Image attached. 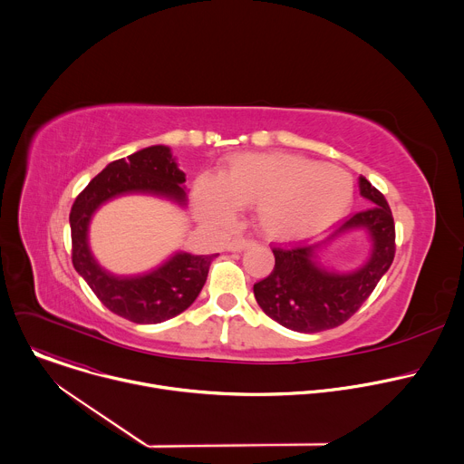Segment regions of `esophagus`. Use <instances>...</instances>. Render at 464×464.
<instances>
[{"label": "esophagus", "mask_w": 464, "mask_h": 464, "mask_svg": "<svg viewBox=\"0 0 464 464\" xmlns=\"http://www.w3.org/2000/svg\"><path fill=\"white\" fill-rule=\"evenodd\" d=\"M253 244H255V242L249 240V238H235V240H231V242L227 244V251L238 253V251H244V249L251 247Z\"/></svg>", "instance_id": "esophagus-1"}]
</instances>
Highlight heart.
<instances>
[{
    "instance_id": "1",
    "label": "heart",
    "mask_w": 464,
    "mask_h": 464,
    "mask_svg": "<svg viewBox=\"0 0 464 464\" xmlns=\"http://www.w3.org/2000/svg\"><path fill=\"white\" fill-rule=\"evenodd\" d=\"M194 198L198 213L211 224H229L237 208H255L262 233L297 242L347 217L354 179L342 167L297 154H240L220 178H198Z\"/></svg>"
}]
</instances>
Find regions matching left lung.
Returning a JSON list of instances; mask_svg holds the SVG:
<instances>
[{
	"label": "left lung",
	"instance_id": "1",
	"mask_svg": "<svg viewBox=\"0 0 464 464\" xmlns=\"http://www.w3.org/2000/svg\"><path fill=\"white\" fill-rule=\"evenodd\" d=\"M360 194L372 206L351 217L324 242L274 247L276 268L253 286L264 314L295 333L314 334L345 323L372 294L394 258V222L380 190L363 176ZM353 230H363L372 249L358 269L338 273L324 267L320 255L328 243Z\"/></svg>",
	"mask_w": 464,
	"mask_h": 464
}]
</instances>
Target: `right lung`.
Segmentation results:
<instances>
[{"label":"right lung","instance_id":"add662e5","mask_svg":"<svg viewBox=\"0 0 464 464\" xmlns=\"http://www.w3.org/2000/svg\"><path fill=\"white\" fill-rule=\"evenodd\" d=\"M185 172L165 145H154L106 165L77 196L70 213L73 266L101 303L113 314L143 324L167 321L187 310L202 292L215 255L172 253L160 266L138 276H115L102 268L90 247L93 215L126 194H147L187 206Z\"/></svg>","mask_w":464,"mask_h":464}]
</instances>
